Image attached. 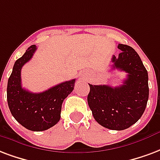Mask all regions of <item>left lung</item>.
<instances>
[{"mask_svg": "<svg viewBox=\"0 0 160 160\" xmlns=\"http://www.w3.org/2000/svg\"><path fill=\"white\" fill-rule=\"evenodd\" d=\"M122 52L112 58V68L125 71L123 85H91L87 102L96 121L105 128L122 131L140 119L148 100V75L140 57L130 46L119 44Z\"/></svg>", "mask_w": 160, "mask_h": 160, "instance_id": "1", "label": "left lung"}]
</instances>
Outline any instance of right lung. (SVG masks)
Returning a JSON list of instances; mask_svg holds the SVG:
<instances>
[{
  "label": "right lung",
  "mask_w": 160,
  "mask_h": 160,
  "mask_svg": "<svg viewBox=\"0 0 160 160\" xmlns=\"http://www.w3.org/2000/svg\"><path fill=\"white\" fill-rule=\"evenodd\" d=\"M32 45L15 62L8 82L7 97L12 116L23 127L33 131H42L52 127L61 117L62 103L73 92L75 79L65 81L41 93H33L21 85V69L36 51Z\"/></svg>",
  "instance_id": "add662e5"
}]
</instances>
